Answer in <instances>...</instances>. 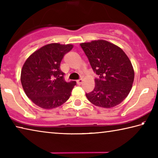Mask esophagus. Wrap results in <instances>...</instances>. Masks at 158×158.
Masks as SVG:
<instances>
[{
	"label": "esophagus",
	"instance_id": "1",
	"mask_svg": "<svg viewBox=\"0 0 158 158\" xmlns=\"http://www.w3.org/2000/svg\"><path fill=\"white\" fill-rule=\"evenodd\" d=\"M77 84H78V85H81V84H82V83H83V80H82L81 79L77 80Z\"/></svg>",
	"mask_w": 158,
	"mask_h": 158
}]
</instances>
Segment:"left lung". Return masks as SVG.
I'll return each mask as SVG.
<instances>
[{
	"label": "left lung",
	"instance_id": "left-lung-1",
	"mask_svg": "<svg viewBox=\"0 0 158 158\" xmlns=\"http://www.w3.org/2000/svg\"><path fill=\"white\" fill-rule=\"evenodd\" d=\"M99 79L86 98L95 106L111 108L121 104L132 89L135 71L121 48L111 42L98 40L80 44Z\"/></svg>",
	"mask_w": 158,
	"mask_h": 158
}]
</instances>
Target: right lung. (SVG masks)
I'll use <instances>...</instances> for the list:
<instances>
[{"label":"right lung","instance_id":"1","mask_svg":"<svg viewBox=\"0 0 158 158\" xmlns=\"http://www.w3.org/2000/svg\"><path fill=\"white\" fill-rule=\"evenodd\" d=\"M73 44L51 43L36 50L22 67L21 82L26 95L37 106L52 109L64 104L76 81L66 82L60 69L64 55Z\"/></svg>","mask_w":158,"mask_h":158}]
</instances>
